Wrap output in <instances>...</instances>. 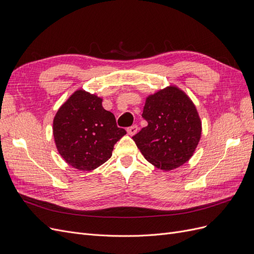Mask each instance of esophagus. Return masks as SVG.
Segmentation results:
<instances>
[{
	"instance_id": "obj_1",
	"label": "esophagus",
	"mask_w": 254,
	"mask_h": 254,
	"mask_svg": "<svg viewBox=\"0 0 254 254\" xmlns=\"http://www.w3.org/2000/svg\"><path fill=\"white\" fill-rule=\"evenodd\" d=\"M136 131H137V126H136V125H132V126H130V127L127 128V132H128V134H130V135L135 134Z\"/></svg>"
}]
</instances>
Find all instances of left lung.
<instances>
[{
  "instance_id": "left-lung-1",
  "label": "left lung",
  "mask_w": 254,
  "mask_h": 254,
  "mask_svg": "<svg viewBox=\"0 0 254 254\" xmlns=\"http://www.w3.org/2000/svg\"><path fill=\"white\" fill-rule=\"evenodd\" d=\"M142 118L148 125L132 139L148 162L171 171L189 161L200 140L201 122L184 92L168 87L148 96Z\"/></svg>"
}]
</instances>
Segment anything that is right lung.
Here are the masks:
<instances>
[{"label":"right lung","instance_id":"obj_1","mask_svg":"<svg viewBox=\"0 0 254 254\" xmlns=\"http://www.w3.org/2000/svg\"><path fill=\"white\" fill-rule=\"evenodd\" d=\"M53 133L67 164L92 171L110 159L114 144L126 130L118 127L113 113L103 108L102 98L78 90L57 111Z\"/></svg>","mask_w":254,"mask_h":254}]
</instances>
